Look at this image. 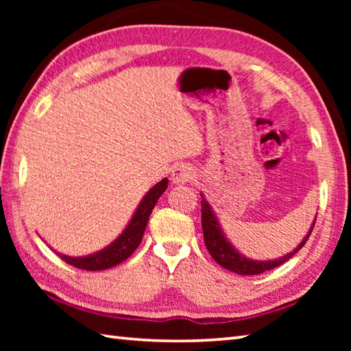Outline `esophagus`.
Returning a JSON list of instances; mask_svg holds the SVG:
<instances>
[{
	"instance_id": "1",
	"label": "esophagus",
	"mask_w": 351,
	"mask_h": 351,
	"mask_svg": "<svg viewBox=\"0 0 351 351\" xmlns=\"http://www.w3.org/2000/svg\"><path fill=\"white\" fill-rule=\"evenodd\" d=\"M193 178H195L193 169H190L186 164L176 165V167L171 170V181L175 184H186V182L193 181Z\"/></svg>"
}]
</instances>
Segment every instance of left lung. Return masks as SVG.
I'll use <instances>...</instances> for the list:
<instances>
[{
	"label": "left lung",
	"instance_id": "left-lung-1",
	"mask_svg": "<svg viewBox=\"0 0 351 351\" xmlns=\"http://www.w3.org/2000/svg\"><path fill=\"white\" fill-rule=\"evenodd\" d=\"M201 224H203V234H204V243L212 258L217 261L219 266H223L224 269H229L232 272H237L240 276H255V274H263L265 271L274 269L277 266L283 265L285 261H288L295 252H299L306 240L310 239L313 232L314 224H316V219L311 226L310 232L299 246H297L293 252H289L282 258L277 260H269V261H257V260H249L245 255H241L239 251H235L234 246L226 240L221 228H219V223L215 217V213L212 212L210 206L207 204L206 199H201Z\"/></svg>",
	"mask_w": 351,
	"mask_h": 351
}]
</instances>
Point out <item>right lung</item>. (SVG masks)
I'll return each instance as SVG.
<instances>
[{
	"instance_id": "1",
	"label": "right lung",
	"mask_w": 351,
	"mask_h": 351,
	"mask_svg": "<svg viewBox=\"0 0 351 351\" xmlns=\"http://www.w3.org/2000/svg\"><path fill=\"white\" fill-rule=\"evenodd\" d=\"M169 181L164 180L159 181L156 186L150 189L144 199L141 201L138 210L134 212L132 221L127 226V229L119 235V239L111 243L108 247H105L104 251L96 252L93 255H88V257H68V255L58 254L60 258L66 261L68 265L74 266V268L85 269V271H102L108 269L122 263L123 260H127L130 255H132L136 247L141 245L142 235L145 232L148 218H150V213L153 210L154 204L158 203V199L167 189Z\"/></svg>"
}]
</instances>
